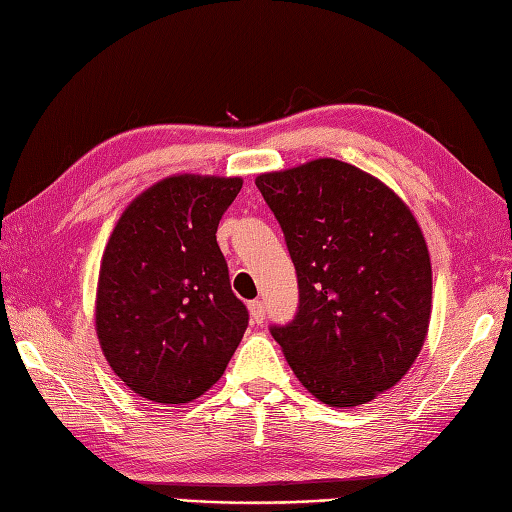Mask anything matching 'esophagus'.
<instances>
[{"mask_svg": "<svg viewBox=\"0 0 512 512\" xmlns=\"http://www.w3.org/2000/svg\"><path fill=\"white\" fill-rule=\"evenodd\" d=\"M249 315H252V320H254L256 324L263 322V320H265V304L260 302V300L249 302Z\"/></svg>", "mask_w": 512, "mask_h": 512, "instance_id": "1", "label": "esophagus"}]
</instances>
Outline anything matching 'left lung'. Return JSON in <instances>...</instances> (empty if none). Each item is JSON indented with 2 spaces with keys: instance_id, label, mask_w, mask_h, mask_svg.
I'll use <instances>...</instances> for the list:
<instances>
[{
  "instance_id": "1",
  "label": "left lung",
  "mask_w": 512,
  "mask_h": 512,
  "mask_svg": "<svg viewBox=\"0 0 512 512\" xmlns=\"http://www.w3.org/2000/svg\"><path fill=\"white\" fill-rule=\"evenodd\" d=\"M285 232L300 306L274 326L317 401L355 407L399 383L431 320V260L410 206L366 170L333 157L256 177Z\"/></svg>"
}]
</instances>
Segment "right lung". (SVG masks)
Listing matches in <instances>:
<instances>
[{"label":"right lung","mask_w":512,"mask_h":512,"mask_svg":"<svg viewBox=\"0 0 512 512\" xmlns=\"http://www.w3.org/2000/svg\"><path fill=\"white\" fill-rule=\"evenodd\" d=\"M241 177L179 173L135 197L100 258L96 335L144 401H195L221 379L247 328L217 227Z\"/></svg>","instance_id":"obj_1"}]
</instances>
